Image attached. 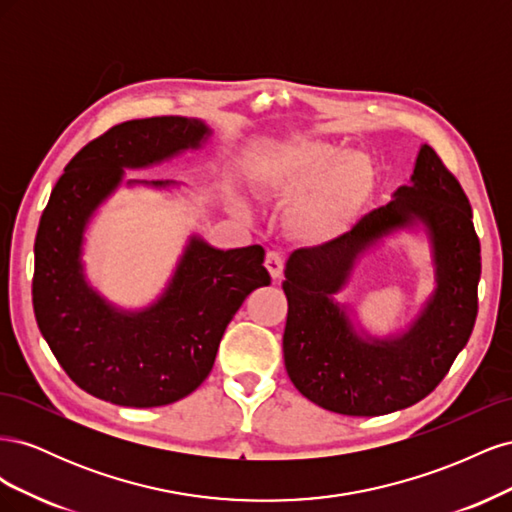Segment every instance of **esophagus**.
Here are the masks:
<instances>
[{
  "instance_id": "obj_1",
  "label": "esophagus",
  "mask_w": 512,
  "mask_h": 512,
  "mask_svg": "<svg viewBox=\"0 0 512 512\" xmlns=\"http://www.w3.org/2000/svg\"><path fill=\"white\" fill-rule=\"evenodd\" d=\"M265 267H267V271L271 273L273 280H277V277H280V275H282V271H284V254H282V252H277V250L267 252Z\"/></svg>"
}]
</instances>
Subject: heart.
<instances>
[{"label": "heart", "instance_id": "1", "mask_svg": "<svg viewBox=\"0 0 512 512\" xmlns=\"http://www.w3.org/2000/svg\"><path fill=\"white\" fill-rule=\"evenodd\" d=\"M361 158L346 156L320 143L286 147L265 173L267 188L277 196H297L316 180L292 209V226L305 239H327L339 228L354 196L367 181Z\"/></svg>", "mask_w": 512, "mask_h": 512}]
</instances>
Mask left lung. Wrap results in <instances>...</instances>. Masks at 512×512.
I'll return each instance as SVG.
<instances>
[{"label": "left lung", "instance_id": "8db88e82", "mask_svg": "<svg viewBox=\"0 0 512 512\" xmlns=\"http://www.w3.org/2000/svg\"><path fill=\"white\" fill-rule=\"evenodd\" d=\"M423 221L437 258L439 288L424 316L395 340H363L330 297L353 258L393 227ZM480 241L457 177L429 145L410 185L318 247L294 250L286 265L284 363L299 393L346 416H380L414 406L444 380L468 344L478 314Z\"/></svg>", "mask_w": 512, "mask_h": 512}]
</instances>
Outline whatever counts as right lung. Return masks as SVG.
<instances>
[{
    "mask_svg": "<svg viewBox=\"0 0 512 512\" xmlns=\"http://www.w3.org/2000/svg\"><path fill=\"white\" fill-rule=\"evenodd\" d=\"M207 134L203 121L173 115L123 121L76 153L42 211L32 282L38 329L70 380L111 404L153 408L196 391L247 294L271 284L262 245L224 252L200 239L164 297L141 314L117 312L83 280L85 226L123 168L162 162Z\"/></svg>",
    "mask_w": 512,
    "mask_h": 512,
    "instance_id": "obj_1",
    "label": "right lung"
}]
</instances>
